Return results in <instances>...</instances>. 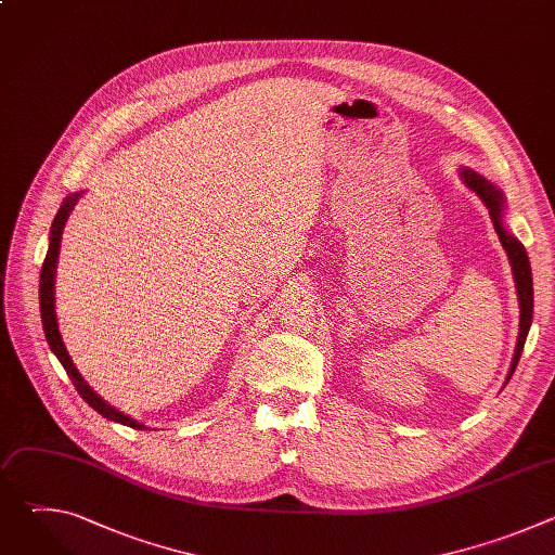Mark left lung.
<instances>
[{"mask_svg": "<svg viewBox=\"0 0 555 555\" xmlns=\"http://www.w3.org/2000/svg\"><path fill=\"white\" fill-rule=\"evenodd\" d=\"M463 182L467 184V189H472L474 193H477L483 204L490 208V217H492V223H494V230L499 234V240L509 257V263H512V272H514V281H516V292H518V305H520V325H518V340H516V349H514V358H512V364H509V373H507V379L505 384L512 379L514 371H516V364L520 360V353H522V347H525V340H527V334H529V327H531V315H533V281H531V266H529V257L522 248V244L516 240L514 234H509V230H505L503 225V210H505V197L503 193L490 182L486 180L483 176H479L477 171L472 169H461L459 171Z\"/></svg>", "mask_w": 555, "mask_h": 555, "instance_id": "1", "label": "left lung"}]
</instances>
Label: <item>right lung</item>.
I'll return each instance as SVG.
<instances>
[{
	"instance_id": "right-lung-1",
	"label": "right lung",
	"mask_w": 555,
	"mask_h": 555,
	"mask_svg": "<svg viewBox=\"0 0 555 555\" xmlns=\"http://www.w3.org/2000/svg\"><path fill=\"white\" fill-rule=\"evenodd\" d=\"M78 197H81V193H74L69 197L63 199L54 221H52V228H50V246H48V255H46V261H43V268H41V279H39V305H41V323H43V332H46V340L52 349V353L59 358V362L63 364V369L67 371L74 388L78 390V395L94 409L99 411L103 417L116 422V424H122V426H129V428H146L142 426L140 422L131 420L129 415L116 411L114 406H109L101 395L96 390H92V386L81 377V373L76 371L65 345H63V338L59 334V325H56V311H54V274H56V259H59V248H61V234H63V228H65V221L74 208V204L78 202Z\"/></svg>"
}]
</instances>
